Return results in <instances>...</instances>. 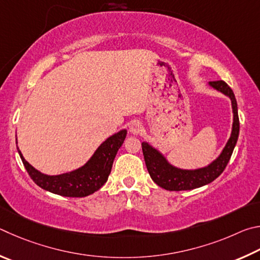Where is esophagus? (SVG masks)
Returning <instances> with one entry per match:
<instances>
[{
  "instance_id": "1",
  "label": "esophagus",
  "mask_w": 260,
  "mask_h": 260,
  "mask_svg": "<svg viewBox=\"0 0 260 260\" xmlns=\"http://www.w3.org/2000/svg\"><path fill=\"white\" fill-rule=\"evenodd\" d=\"M142 130H143V125H142V123H140L139 121H134L130 124V127H129L130 134L137 136V135H139L140 133H142Z\"/></svg>"
}]
</instances>
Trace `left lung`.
Returning <instances> with one entry per match:
<instances>
[{"mask_svg": "<svg viewBox=\"0 0 260 260\" xmlns=\"http://www.w3.org/2000/svg\"><path fill=\"white\" fill-rule=\"evenodd\" d=\"M209 85L231 99L232 111H233L231 136L216 160L198 169H181V168L172 166L167 160V157L151 144L146 142L142 143L145 163H146L149 176L154 183L167 190H187L210 184L225 170L232 153L234 151L240 133L238 103H236L234 92L224 81L209 82Z\"/></svg>", "mask_w": 260, "mask_h": 260, "instance_id": "1", "label": "left lung"}]
</instances>
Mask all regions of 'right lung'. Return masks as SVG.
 I'll return each instance as SVG.
<instances>
[{
  "label": "right lung",
  "mask_w": 260,
  "mask_h": 260,
  "mask_svg": "<svg viewBox=\"0 0 260 260\" xmlns=\"http://www.w3.org/2000/svg\"><path fill=\"white\" fill-rule=\"evenodd\" d=\"M126 137V130L123 129L108 137L99 145L88 162L75 170L60 175H45L36 170L22 156L19 147L18 153L34 183L48 192L67 198H83L93 194L102 187L111 174L113 161L118 148ZM17 144V139H16Z\"/></svg>",
  "instance_id": "add662e5"
}]
</instances>
